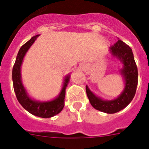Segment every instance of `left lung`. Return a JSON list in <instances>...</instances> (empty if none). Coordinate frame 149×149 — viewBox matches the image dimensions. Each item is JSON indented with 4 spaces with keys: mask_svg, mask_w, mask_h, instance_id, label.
<instances>
[{
    "mask_svg": "<svg viewBox=\"0 0 149 149\" xmlns=\"http://www.w3.org/2000/svg\"><path fill=\"white\" fill-rule=\"evenodd\" d=\"M110 51L123 64L120 74L125 80V89L118 98L110 101L96 96L87 86L86 92L91 105L95 109L107 113H115L126 107L134 98L137 86L138 71L132 50L124 42L119 39L113 45L110 46Z\"/></svg>",
    "mask_w": 149,
    "mask_h": 149,
    "instance_id": "1",
    "label": "left lung"
}]
</instances>
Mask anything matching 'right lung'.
<instances>
[{
  "instance_id": "obj_1",
  "label": "right lung",
  "mask_w": 149,
  "mask_h": 149,
  "mask_svg": "<svg viewBox=\"0 0 149 149\" xmlns=\"http://www.w3.org/2000/svg\"><path fill=\"white\" fill-rule=\"evenodd\" d=\"M39 36V35H36L35 36H33L28 42H27L25 44L21 47L20 50L18 51L15 64L13 68V88H14V91H15V95H16L18 102L30 113L41 117V118H51L60 113L63 109L64 101H65V89L69 82L70 75L68 74L65 77L61 92L59 95L52 101H35L29 97L27 91L24 89L22 82L21 66H22V61L27 51L30 48V46L33 44Z\"/></svg>"
}]
</instances>
